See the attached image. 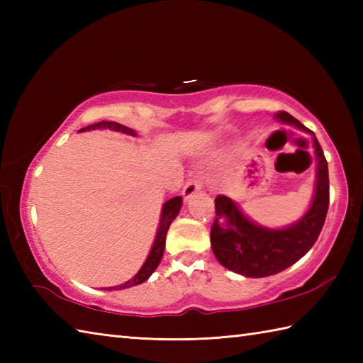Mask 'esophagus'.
Returning <instances> with one entry per match:
<instances>
[{
  "mask_svg": "<svg viewBox=\"0 0 363 363\" xmlns=\"http://www.w3.org/2000/svg\"><path fill=\"white\" fill-rule=\"evenodd\" d=\"M201 189H203L201 179H198V177H194V179H189V182L186 184V186H184L182 195H184V198L189 199V198L194 196L196 191H199Z\"/></svg>",
  "mask_w": 363,
  "mask_h": 363,
  "instance_id": "34e87169",
  "label": "esophagus"
}]
</instances>
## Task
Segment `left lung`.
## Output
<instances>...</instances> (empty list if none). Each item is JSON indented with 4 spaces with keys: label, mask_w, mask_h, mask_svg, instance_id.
<instances>
[{
    "label": "left lung",
    "mask_w": 363,
    "mask_h": 363,
    "mask_svg": "<svg viewBox=\"0 0 363 363\" xmlns=\"http://www.w3.org/2000/svg\"><path fill=\"white\" fill-rule=\"evenodd\" d=\"M276 118L312 134V130L289 112H277ZM313 148L317 157L313 201L304 217L293 225L284 229L259 226L246 217L230 198L225 195L215 198L217 217L211 229V245L223 267L246 277L272 276L295 264L315 245L329 207V173L317 137H313Z\"/></svg>",
    "instance_id": "obj_1"
}]
</instances>
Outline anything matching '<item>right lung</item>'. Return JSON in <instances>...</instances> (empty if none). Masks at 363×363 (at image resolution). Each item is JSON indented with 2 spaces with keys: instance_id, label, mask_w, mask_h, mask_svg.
Returning <instances> with one entry per match:
<instances>
[{
  "instance_id": "add662e5",
  "label": "right lung",
  "mask_w": 363,
  "mask_h": 363,
  "mask_svg": "<svg viewBox=\"0 0 363 363\" xmlns=\"http://www.w3.org/2000/svg\"><path fill=\"white\" fill-rule=\"evenodd\" d=\"M103 128H109L112 130H118V133L123 134H128V135H137L134 129H130L128 126H123L120 123H115V121H99L95 123V125H90L87 128H82L81 130H90V129H103ZM181 206H182V198L181 196H174L172 199H168V201L162 207V215H160V223H159V228H157V234L156 238H154V243H152V248L148 254V257H146L145 264L142 265V268L138 269V273L133 277V279H129L128 282L121 284V285H115V287H106L104 290H123V289H129V287H134V285H138L145 282L148 277L154 273V269H156L160 264V259L164 256V250H165V238H167V230L172 225V221L177 217V213L181 211Z\"/></svg>"
}]
</instances>
